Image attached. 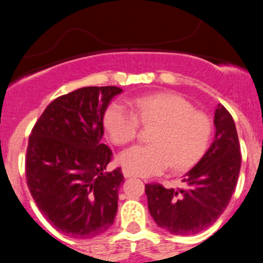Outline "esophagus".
<instances>
[{
  "label": "esophagus",
  "mask_w": 263,
  "mask_h": 263,
  "mask_svg": "<svg viewBox=\"0 0 263 263\" xmlns=\"http://www.w3.org/2000/svg\"><path fill=\"white\" fill-rule=\"evenodd\" d=\"M123 175H124V177H126V178L134 177V175H132L131 172H128V171H127V170H123Z\"/></svg>",
  "instance_id": "esophagus-1"
}]
</instances>
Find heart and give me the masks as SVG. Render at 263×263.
Listing matches in <instances>:
<instances>
[{
    "label": "heart",
    "mask_w": 263,
    "mask_h": 263,
    "mask_svg": "<svg viewBox=\"0 0 263 263\" xmlns=\"http://www.w3.org/2000/svg\"><path fill=\"white\" fill-rule=\"evenodd\" d=\"M131 108L114 103L104 124L116 145L123 146L137 137L140 124L154 128L150 145H137L119 155V163L135 176H154L171 167L183 171L199 159L210 145L212 122L176 93L162 92L131 101Z\"/></svg>",
    "instance_id": "obj_1"
}]
</instances>
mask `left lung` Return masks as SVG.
Wrapping results in <instances>:
<instances>
[{"label":"left lung","instance_id":"obj_1","mask_svg":"<svg viewBox=\"0 0 263 263\" xmlns=\"http://www.w3.org/2000/svg\"><path fill=\"white\" fill-rule=\"evenodd\" d=\"M215 126L210 149L183 176L185 187L145 185L153 220L171 234L191 235L210 228L226 210L235 190L241 164L240 144L233 117L221 104L216 109Z\"/></svg>","mask_w":263,"mask_h":263}]
</instances>
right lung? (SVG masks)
I'll list each match as a JSON object with an SVG mask.
<instances>
[{
    "label": "right lung",
    "instance_id": "1",
    "mask_svg": "<svg viewBox=\"0 0 263 263\" xmlns=\"http://www.w3.org/2000/svg\"><path fill=\"white\" fill-rule=\"evenodd\" d=\"M117 86L83 87L45 109L28 140L25 177L46 220L60 233L90 239L108 230L118 211L121 168L106 172L113 153L101 142Z\"/></svg>",
    "mask_w": 263,
    "mask_h": 263
}]
</instances>
